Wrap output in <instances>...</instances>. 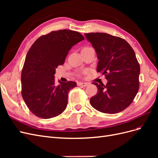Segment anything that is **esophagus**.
<instances>
[{
    "label": "esophagus",
    "mask_w": 158,
    "mask_h": 158,
    "mask_svg": "<svg viewBox=\"0 0 158 158\" xmlns=\"http://www.w3.org/2000/svg\"><path fill=\"white\" fill-rule=\"evenodd\" d=\"M77 85H79V86L85 87V86H87V85H88V83H86V82H78Z\"/></svg>",
    "instance_id": "obj_1"
}]
</instances>
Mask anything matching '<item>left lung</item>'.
Listing matches in <instances>:
<instances>
[{
	"instance_id": "obj_1",
	"label": "left lung",
	"mask_w": 158,
	"mask_h": 158,
	"mask_svg": "<svg viewBox=\"0 0 158 158\" xmlns=\"http://www.w3.org/2000/svg\"><path fill=\"white\" fill-rule=\"evenodd\" d=\"M84 35L96 51L97 72L107 80L106 85L93 83L98 93L90 98V103L104 113L121 112L131 104L139 88L140 68L135 52L121 37L99 32Z\"/></svg>"
}]
</instances>
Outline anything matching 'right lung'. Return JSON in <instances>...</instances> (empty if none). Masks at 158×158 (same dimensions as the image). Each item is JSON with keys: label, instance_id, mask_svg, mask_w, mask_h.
<instances>
[{"label": "right lung", "instance_id": "add662e5", "mask_svg": "<svg viewBox=\"0 0 158 158\" xmlns=\"http://www.w3.org/2000/svg\"><path fill=\"white\" fill-rule=\"evenodd\" d=\"M84 40L79 32L52 31L42 35L28 51L22 71V95L35 116L50 118L63 113L69 91L76 86L73 81L55 84V70L63 64L72 47Z\"/></svg>", "mask_w": 158, "mask_h": 158}]
</instances>
